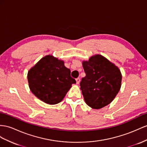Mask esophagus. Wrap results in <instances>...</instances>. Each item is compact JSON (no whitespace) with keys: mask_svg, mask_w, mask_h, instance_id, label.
<instances>
[{"mask_svg":"<svg viewBox=\"0 0 147 147\" xmlns=\"http://www.w3.org/2000/svg\"><path fill=\"white\" fill-rule=\"evenodd\" d=\"M76 84H78L79 83H80V78H76Z\"/></svg>","mask_w":147,"mask_h":147,"instance_id":"obj_1","label":"esophagus"}]
</instances>
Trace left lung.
<instances>
[{
  "instance_id": "1",
  "label": "left lung",
  "mask_w": 147,
  "mask_h": 147,
  "mask_svg": "<svg viewBox=\"0 0 147 147\" xmlns=\"http://www.w3.org/2000/svg\"><path fill=\"white\" fill-rule=\"evenodd\" d=\"M86 76L80 82L86 103L99 109L114 99L121 88L122 74L117 66L100 55L82 61Z\"/></svg>"
}]
</instances>
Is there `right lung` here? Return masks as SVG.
<instances>
[{
	"label": "right lung",
	"instance_id": "add662e5",
	"mask_svg": "<svg viewBox=\"0 0 147 147\" xmlns=\"http://www.w3.org/2000/svg\"><path fill=\"white\" fill-rule=\"evenodd\" d=\"M27 78L33 94L50 105L61 102L72 84L76 83L63 60L50 55L43 57L28 71Z\"/></svg>",
	"mask_w": 147,
	"mask_h": 147
}]
</instances>
